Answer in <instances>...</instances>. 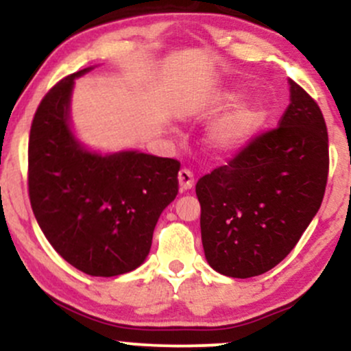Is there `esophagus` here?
Instances as JSON below:
<instances>
[{
    "instance_id": "1",
    "label": "esophagus",
    "mask_w": 351,
    "mask_h": 351,
    "mask_svg": "<svg viewBox=\"0 0 351 351\" xmlns=\"http://www.w3.org/2000/svg\"><path fill=\"white\" fill-rule=\"evenodd\" d=\"M178 181L180 188L183 189V191H186V189H191L195 186V175H193V171L189 170V168H181L178 173Z\"/></svg>"
}]
</instances>
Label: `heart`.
I'll return each mask as SVG.
<instances>
[{
	"mask_svg": "<svg viewBox=\"0 0 351 351\" xmlns=\"http://www.w3.org/2000/svg\"><path fill=\"white\" fill-rule=\"evenodd\" d=\"M261 120V110L256 107L243 108V110L236 112L231 119L221 123L215 132V142L221 148H236L247 138L252 128L256 127L257 122Z\"/></svg>",
	"mask_w": 351,
	"mask_h": 351,
	"instance_id": "heart-1",
	"label": "heart"
}]
</instances>
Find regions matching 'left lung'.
Here are the masks:
<instances>
[{"label": "left lung", "mask_w": 351, "mask_h": 351, "mask_svg": "<svg viewBox=\"0 0 351 351\" xmlns=\"http://www.w3.org/2000/svg\"><path fill=\"white\" fill-rule=\"evenodd\" d=\"M328 163L324 114L291 80V106L279 127L254 136L196 183L209 265L236 279L276 267L317 215Z\"/></svg>", "instance_id": "8db88e82"}]
</instances>
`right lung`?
<instances>
[{
    "label": "right lung",
    "instance_id": "add662e5",
    "mask_svg": "<svg viewBox=\"0 0 351 351\" xmlns=\"http://www.w3.org/2000/svg\"><path fill=\"white\" fill-rule=\"evenodd\" d=\"M44 95L27 143V191L39 228L79 271L97 277L130 272L152 247L160 215L178 195L180 162L123 152L84 150L69 130L74 79Z\"/></svg>",
    "mask_w": 351,
    "mask_h": 351
}]
</instances>
